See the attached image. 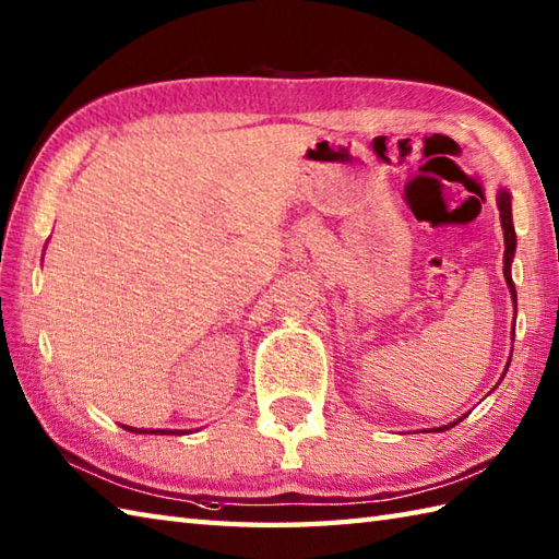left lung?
I'll return each instance as SVG.
<instances>
[{"label": "left lung", "instance_id": "left-lung-1", "mask_svg": "<svg viewBox=\"0 0 559 559\" xmlns=\"http://www.w3.org/2000/svg\"><path fill=\"white\" fill-rule=\"evenodd\" d=\"M497 209H500V221H502V230H504V281H507V288L509 295H512V302H514V319H516V288H514V281H512V261H514V252H516V233H514V221H512V194H509V189H497ZM512 338H514V331H512ZM509 367V362H507ZM507 367L502 377L507 374ZM466 415H461L459 420L442 425V427H435V430H423V432H444L449 427L459 425Z\"/></svg>", "mask_w": 559, "mask_h": 559}]
</instances>
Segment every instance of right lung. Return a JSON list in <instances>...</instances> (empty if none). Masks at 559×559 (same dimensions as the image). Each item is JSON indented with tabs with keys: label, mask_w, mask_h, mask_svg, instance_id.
Instances as JSON below:
<instances>
[{
	"label": "right lung",
	"mask_w": 559,
	"mask_h": 559,
	"mask_svg": "<svg viewBox=\"0 0 559 559\" xmlns=\"http://www.w3.org/2000/svg\"><path fill=\"white\" fill-rule=\"evenodd\" d=\"M122 427L136 435H189L187 430H141V427H129V425H122Z\"/></svg>",
	"instance_id": "obj_1"
}]
</instances>
